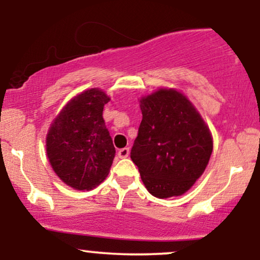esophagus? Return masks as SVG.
<instances>
[{
  "label": "esophagus",
  "mask_w": 260,
  "mask_h": 260,
  "mask_svg": "<svg viewBox=\"0 0 260 260\" xmlns=\"http://www.w3.org/2000/svg\"><path fill=\"white\" fill-rule=\"evenodd\" d=\"M128 155H129V148H122L118 150V157L120 159H126Z\"/></svg>",
  "instance_id": "34e87169"
}]
</instances>
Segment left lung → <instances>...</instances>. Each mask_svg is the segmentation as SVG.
<instances>
[{
    "instance_id": "obj_1",
    "label": "left lung",
    "mask_w": 260,
    "mask_h": 260,
    "mask_svg": "<svg viewBox=\"0 0 260 260\" xmlns=\"http://www.w3.org/2000/svg\"><path fill=\"white\" fill-rule=\"evenodd\" d=\"M143 120L131 159L149 193L170 198L187 192L207 168L213 139L181 92L160 89L140 100Z\"/></svg>"
}]
</instances>
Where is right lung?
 I'll return each instance as SVG.
<instances>
[{
    "label": "right lung",
    "instance_id": "obj_1",
    "mask_svg": "<svg viewBox=\"0 0 260 260\" xmlns=\"http://www.w3.org/2000/svg\"><path fill=\"white\" fill-rule=\"evenodd\" d=\"M109 100L99 89L77 95L47 133L46 151L53 171L74 189H91L109 175L116 154L103 118Z\"/></svg>",
    "mask_w": 260,
    "mask_h": 260
}]
</instances>
